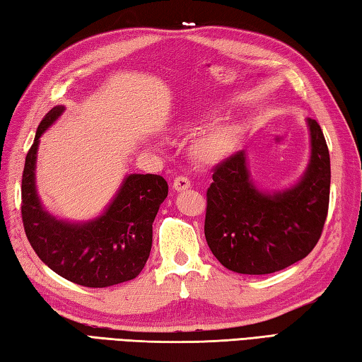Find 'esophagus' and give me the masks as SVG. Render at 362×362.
Here are the masks:
<instances>
[{
	"label": "esophagus",
	"mask_w": 362,
	"mask_h": 362,
	"mask_svg": "<svg viewBox=\"0 0 362 362\" xmlns=\"http://www.w3.org/2000/svg\"><path fill=\"white\" fill-rule=\"evenodd\" d=\"M189 187H191V182L187 179V177H183V175L175 177L174 182H173V188H174L175 191H185V189H188Z\"/></svg>",
	"instance_id": "obj_1"
}]
</instances>
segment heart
<instances>
[{
	"label": "heart",
	"mask_w": 362,
	"mask_h": 362,
	"mask_svg": "<svg viewBox=\"0 0 362 362\" xmlns=\"http://www.w3.org/2000/svg\"><path fill=\"white\" fill-rule=\"evenodd\" d=\"M207 117V116H204ZM238 130L232 124H219L202 132L191 144V157L201 165H216L232 153Z\"/></svg>",
	"instance_id": "heart-1"
}]
</instances>
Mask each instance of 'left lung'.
Wrapping results in <instances>:
<instances>
[{"mask_svg":"<svg viewBox=\"0 0 362 362\" xmlns=\"http://www.w3.org/2000/svg\"><path fill=\"white\" fill-rule=\"evenodd\" d=\"M310 157L298 182L267 191L251 179L240 151L211 175L207 189L205 240L228 270L268 274L293 265L314 250L328 215L331 166L323 132L306 119Z\"/></svg>","mask_w":362,"mask_h":362,"instance_id":"8db88e82","label":"left lung"}]
</instances>
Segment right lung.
Returning <instances> with one entry per match:
<instances>
[{
	"label": "right lung",
	"instance_id": "1",
	"mask_svg": "<svg viewBox=\"0 0 362 362\" xmlns=\"http://www.w3.org/2000/svg\"><path fill=\"white\" fill-rule=\"evenodd\" d=\"M56 105L35 132L21 179V218L26 237L44 264L64 279L84 287H110L143 272L152 247V223L168 196L157 174H127L100 215L69 221L49 214L35 185L40 136L64 112Z\"/></svg>",
	"mask_w": 362,
	"mask_h": 362
}]
</instances>
